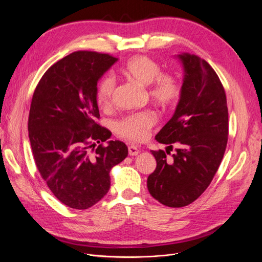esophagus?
<instances>
[{
    "mask_svg": "<svg viewBox=\"0 0 262 262\" xmlns=\"http://www.w3.org/2000/svg\"><path fill=\"white\" fill-rule=\"evenodd\" d=\"M140 153V150H139V148L137 147V146H135V145H129L128 146V154H129V156H137Z\"/></svg>",
    "mask_w": 262,
    "mask_h": 262,
    "instance_id": "esophagus-1",
    "label": "esophagus"
}]
</instances>
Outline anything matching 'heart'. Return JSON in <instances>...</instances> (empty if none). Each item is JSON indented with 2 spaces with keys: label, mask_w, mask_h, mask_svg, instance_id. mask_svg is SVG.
<instances>
[{
  "label": "heart",
  "mask_w": 262,
  "mask_h": 262,
  "mask_svg": "<svg viewBox=\"0 0 262 262\" xmlns=\"http://www.w3.org/2000/svg\"><path fill=\"white\" fill-rule=\"evenodd\" d=\"M121 72L138 84L147 87L148 98L160 106H170L180 96L181 88L176 77L169 73H161L160 64L149 57H133L124 64ZM115 91V78L110 75L105 76L98 88V102L101 107L106 109L113 105ZM155 123V115L144 112L122 119L117 123L116 129L124 138L141 141L146 138L148 130Z\"/></svg>",
  "instance_id": "1"
}]
</instances>
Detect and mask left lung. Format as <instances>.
<instances>
[{"label":"left lung","mask_w":262,"mask_h":262,"mask_svg":"<svg viewBox=\"0 0 262 262\" xmlns=\"http://www.w3.org/2000/svg\"><path fill=\"white\" fill-rule=\"evenodd\" d=\"M184 69L180 101L155 139L177 148L171 161L150 150L157 167L147 177L149 194L168 207L194 202L210 185L221 163L228 137L225 90L210 64L194 54L174 55Z\"/></svg>","instance_id":"8db88e82"}]
</instances>
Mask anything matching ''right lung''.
Listing matches in <instances>:
<instances>
[{"label": "right lung", "mask_w": 262, "mask_h": 262, "mask_svg": "<svg viewBox=\"0 0 262 262\" xmlns=\"http://www.w3.org/2000/svg\"><path fill=\"white\" fill-rule=\"evenodd\" d=\"M118 58L79 51L54 63L35 89L29 137L41 177L52 193L73 209H88L106 195L109 172L128 148L96 123L98 82ZM106 142L99 147L96 143Z\"/></svg>", "instance_id": "obj_1"}]
</instances>
